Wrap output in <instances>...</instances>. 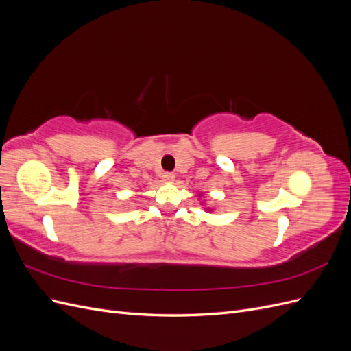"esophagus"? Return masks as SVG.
Returning <instances> with one entry per match:
<instances>
[{
  "instance_id": "obj_1",
  "label": "esophagus",
  "mask_w": 351,
  "mask_h": 351,
  "mask_svg": "<svg viewBox=\"0 0 351 351\" xmlns=\"http://www.w3.org/2000/svg\"><path fill=\"white\" fill-rule=\"evenodd\" d=\"M174 178H176V176L173 173H164L162 174V182L167 183V184H171L174 182Z\"/></svg>"
}]
</instances>
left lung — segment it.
<instances>
[{
    "label": "left lung",
    "instance_id": "obj_1",
    "mask_svg": "<svg viewBox=\"0 0 351 351\" xmlns=\"http://www.w3.org/2000/svg\"><path fill=\"white\" fill-rule=\"evenodd\" d=\"M199 197H202V195H199ZM200 205H204V202H202ZM205 209H206V212H212V210H210V208H205Z\"/></svg>",
    "mask_w": 351,
    "mask_h": 351
}]
</instances>
